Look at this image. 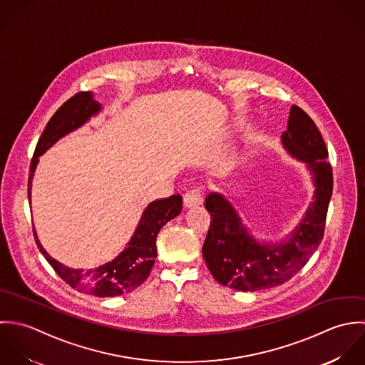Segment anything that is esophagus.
Masks as SVG:
<instances>
[{
	"label": "esophagus",
	"instance_id": "obj_1",
	"mask_svg": "<svg viewBox=\"0 0 365 365\" xmlns=\"http://www.w3.org/2000/svg\"><path fill=\"white\" fill-rule=\"evenodd\" d=\"M203 202V189L202 187H195L190 192H187L183 197V207L185 209H192L200 206Z\"/></svg>",
	"mask_w": 365,
	"mask_h": 365
}]
</instances>
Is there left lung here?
Returning a JSON list of instances; mask_svg holds the SVG:
<instances>
[{"label":"left lung","instance_id":"left-lung-1","mask_svg":"<svg viewBox=\"0 0 365 365\" xmlns=\"http://www.w3.org/2000/svg\"><path fill=\"white\" fill-rule=\"evenodd\" d=\"M282 145L310 170L314 195L303 219L279 242L258 241L234 206L220 193H210L205 207L212 216L203 244V258L215 279L232 289L257 292L279 287L297 274L323 240L333 172L327 148L313 120L292 106Z\"/></svg>","mask_w":365,"mask_h":365}]
</instances>
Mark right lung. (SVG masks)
Instances as JSON below:
<instances>
[{
    "label": "right lung",
    "instance_id": "obj_1",
    "mask_svg": "<svg viewBox=\"0 0 365 365\" xmlns=\"http://www.w3.org/2000/svg\"><path fill=\"white\" fill-rule=\"evenodd\" d=\"M101 111V104L94 100L91 91L77 93L69 98L49 120L42 137L35 149L28 179V199L31 200L32 179L39 162L51 146L61 138L86 124L91 117ZM182 212V196L173 195L168 199H160L149 203L140 219V222L127 242V247L110 262L94 269H73L55 258H52L42 247L35 227L34 235L36 245L56 274L73 289L90 293L98 297H113L134 291L143 285L155 264L156 258V237L160 228Z\"/></svg>",
    "mask_w": 365,
    "mask_h": 365
}]
</instances>
